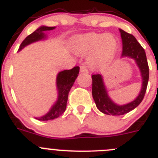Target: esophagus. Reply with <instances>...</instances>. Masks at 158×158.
Listing matches in <instances>:
<instances>
[{"label": "esophagus", "mask_w": 158, "mask_h": 158, "mask_svg": "<svg viewBox=\"0 0 158 158\" xmlns=\"http://www.w3.org/2000/svg\"><path fill=\"white\" fill-rule=\"evenodd\" d=\"M80 72L81 73H88V69L85 66H84V65H81L80 67Z\"/></svg>", "instance_id": "1"}]
</instances>
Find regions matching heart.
I'll list each match as a JSON object with an SVG mask.
<instances>
[{"label": "heart", "mask_w": 158, "mask_h": 158, "mask_svg": "<svg viewBox=\"0 0 158 158\" xmlns=\"http://www.w3.org/2000/svg\"><path fill=\"white\" fill-rule=\"evenodd\" d=\"M73 51L79 55H87V62L93 70L107 69L115 58L118 40L111 33L89 32L79 35L71 40Z\"/></svg>", "instance_id": "obj_1"}]
</instances>
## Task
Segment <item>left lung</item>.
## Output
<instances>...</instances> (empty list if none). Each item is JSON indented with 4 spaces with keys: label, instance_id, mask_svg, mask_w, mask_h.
I'll return each instance as SVG.
<instances>
[{
    "label": "left lung",
    "instance_id": "left-lung-1",
    "mask_svg": "<svg viewBox=\"0 0 158 158\" xmlns=\"http://www.w3.org/2000/svg\"><path fill=\"white\" fill-rule=\"evenodd\" d=\"M119 31L123 42V52L121 57H127L135 60L141 73L142 88L139 96L135 100L128 104L119 105L115 104L108 96L103 76L101 74L93 75L92 94L93 100L97 108L101 112L109 115H124L138 107L144 98L149 81V66L144 49L137 41L135 36L124 31L122 29H119Z\"/></svg>",
    "mask_w": 158,
    "mask_h": 158
}]
</instances>
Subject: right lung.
Listing matches in <instances>:
<instances>
[{
	"label": "right lung",
	"mask_w": 158,
	"mask_h": 158,
	"mask_svg": "<svg viewBox=\"0 0 158 158\" xmlns=\"http://www.w3.org/2000/svg\"><path fill=\"white\" fill-rule=\"evenodd\" d=\"M54 28L55 27H47V26H41L37 28L33 33L25 38V40L22 42L19 46V51H21L22 49L31 43L46 40L47 35L44 32L54 30ZM79 70H80L79 66H75L72 69H69V70L67 69V70H63L58 73L56 78V87L57 91H58L57 100L51 106V109L49 110L48 112L46 113L43 116L37 117V118L35 117L36 119L41 121L51 120L62 115L66 108L69 90L73 85L76 78L77 77Z\"/></svg>",
	"instance_id": "add662e5"
}]
</instances>
